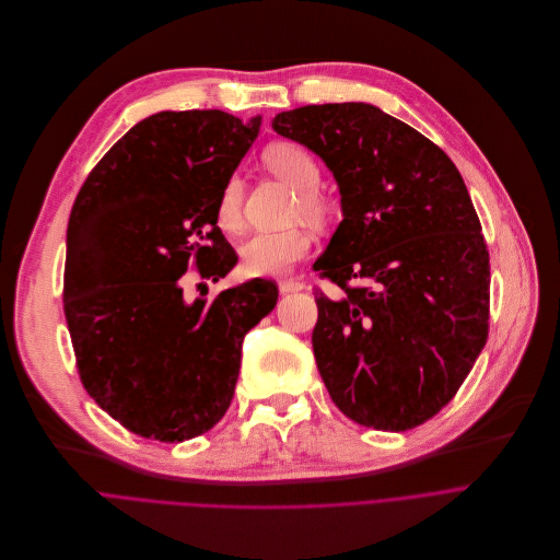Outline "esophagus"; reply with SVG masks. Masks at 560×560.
<instances>
[{"mask_svg":"<svg viewBox=\"0 0 560 560\" xmlns=\"http://www.w3.org/2000/svg\"><path fill=\"white\" fill-rule=\"evenodd\" d=\"M278 289H280L282 295H287V293H298V291H302L304 284L298 282V280H280V282H278Z\"/></svg>","mask_w":560,"mask_h":560,"instance_id":"34e87169","label":"esophagus"}]
</instances>
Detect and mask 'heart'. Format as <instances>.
I'll return each instance as SVG.
<instances>
[{
  "label": "heart",
  "instance_id": "b5f03b06",
  "mask_svg": "<svg viewBox=\"0 0 560 560\" xmlns=\"http://www.w3.org/2000/svg\"><path fill=\"white\" fill-rule=\"evenodd\" d=\"M262 161L271 174L298 189L295 213L313 222H322L330 213L328 198L317 189L322 172L317 161L295 143H273L262 152ZM245 183L241 176H230L220 189L215 202L218 225L225 232H238L243 225ZM311 234L293 228L282 232H258L243 247V271L247 276H282L311 252Z\"/></svg>",
  "mask_w": 560,
  "mask_h": 560
}]
</instances>
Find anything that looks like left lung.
Listing matches in <instances>:
<instances>
[{
  "instance_id": "8db88e82",
  "label": "left lung",
  "mask_w": 560,
  "mask_h": 560,
  "mask_svg": "<svg viewBox=\"0 0 560 560\" xmlns=\"http://www.w3.org/2000/svg\"><path fill=\"white\" fill-rule=\"evenodd\" d=\"M280 137L338 180L342 222L313 269V353L349 419L401 432L448 404L488 340L490 256L466 183L441 148L371 103L280 112ZM362 279V288H351Z\"/></svg>"
}]
</instances>
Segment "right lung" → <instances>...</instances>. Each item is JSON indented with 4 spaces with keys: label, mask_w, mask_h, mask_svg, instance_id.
Masks as SVG:
<instances>
[{
    "label": "right lung",
    "mask_w": 560,
    "mask_h": 560,
    "mask_svg": "<svg viewBox=\"0 0 560 560\" xmlns=\"http://www.w3.org/2000/svg\"><path fill=\"white\" fill-rule=\"evenodd\" d=\"M222 109L159 112L81 185L68 220L63 313L88 395L124 428L165 443L228 412L245 335L278 287L254 278L211 300L183 295L194 265L218 282L238 262L215 202L260 132Z\"/></svg>",
    "instance_id": "obj_1"
}]
</instances>
